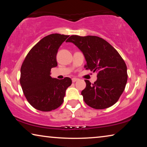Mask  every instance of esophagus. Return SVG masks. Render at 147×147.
<instances>
[{
    "instance_id": "obj_1",
    "label": "esophagus",
    "mask_w": 147,
    "mask_h": 147,
    "mask_svg": "<svg viewBox=\"0 0 147 147\" xmlns=\"http://www.w3.org/2000/svg\"><path fill=\"white\" fill-rule=\"evenodd\" d=\"M77 80H78V78H72V82H76Z\"/></svg>"
}]
</instances>
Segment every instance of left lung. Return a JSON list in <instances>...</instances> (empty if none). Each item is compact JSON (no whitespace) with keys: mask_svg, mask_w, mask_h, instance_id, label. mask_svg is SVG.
<instances>
[{"mask_svg":"<svg viewBox=\"0 0 147 147\" xmlns=\"http://www.w3.org/2000/svg\"><path fill=\"white\" fill-rule=\"evenodd\" d=\"M71 42L82 52L86 69L98 72L97 80L92 84L86 80L82 91L84 100L91 108H109L118 101L127 82V67L120 54L108 42L94 36H71Z\"/></svg>","mask_w":147,"mask_h":147,"instance_id":"8db88e82","label":"left lung"}]
</instances>
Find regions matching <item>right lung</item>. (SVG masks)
I'll use <instances>...</instances> for the list:
<instances>
[{"mask_svg":"<svg viewBox=\"0 0 147 147\" xmlns=\"http://www.w3.org/2000/svg\"><path fill=\"white\" fill-rule=\"evenodd\" d=\"M69 36L53 34L41 39L29 51L21 68V84L24 96L32 106L42 111L58 108L63 102L70 78L59 80L51 76L58 65L56 55L61 45Z\"/></svg>","mask_w":147,"mask_h":147,"instance_id":"add662e5","label":"right lung"}]
</instances>
